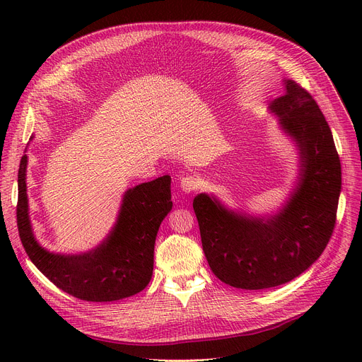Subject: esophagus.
I'll list each match as a JSON object with an SVG mask.
<instances>
[{"label":"esophagus","mask_w":362,"mask_h":362,"mask_svg":"<svg viewBox=\"0 0 362 362\" xmlns=\"http://www.w3.org/2000/svg\"><path fill=\"white\" fill-rule=\"evenodd\" d=\"M199 186H201V182L195 176H185L180 180V189L185 194H191V192L198 191Z\"/></svg>","instance_id":"esophagus-1"}]
</instances>
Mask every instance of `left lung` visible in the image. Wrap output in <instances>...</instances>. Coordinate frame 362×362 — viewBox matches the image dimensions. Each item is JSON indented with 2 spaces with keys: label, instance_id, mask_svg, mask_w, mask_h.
I'll list each match as a JSON object with an SVG mask.
<instances>
[{
  "label": "left lung",
  "instance_id": "8db88e82",
  "mask_svg": "<svg viewBox=\"0 0 362 362\" xmlns=\"http://www.w3.org/2000/svg\"><path fill=\"white\" fill-rule=\"evenodd\" d=\"M272 111L300 151L296 192L277 216L262 220L226 210L214 198L194 199L202 250L213 273L233 288L258 291L305 272L333 235L341 186L332 130L313 95L295 81Z\"/></svg>",
  "mask_w": 362,
  "mask_h": 362
}]
</instances>
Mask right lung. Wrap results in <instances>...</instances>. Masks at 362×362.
I'll return each mask as SVG.
<instances>
[{
  "mask_svg": "<svg viewBox=\"0 0 362 362\" xmlns=\"http://www.w3.org/2000/svg\"><path fill=\"white\" fill-rule=\"evenodd\" d=\"M26 164L18 167L17 227L23 248L45 277L66 293L89 302L129 298L146 288L154 270V245L158 227L173 202L170 176L129 189L116 226L97 250L82 255H59L41 248L32 233L28 213Z\"/></svg>",
  "mask_w": 362,
  "mask_h": 362,
  "instance_id": "add662e5",
  "label": "right lung"
}]
</instances>
